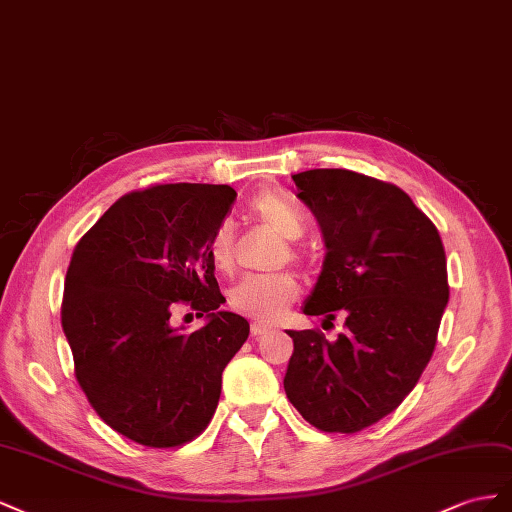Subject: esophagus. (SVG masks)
Segmentation results:
<instances>
[{
  "instance_id": "1",
  "label": "esophagus",
  "mask_w": 512,
  "mask_h": 512,
  "mask_svg": "<svg viewBox=\"0 0 512 512\" xmlns=\"http://www.w3.org/2000/svg\"><path fill=\"white\" fill-rule=\"evenodd\" d=\"M270 328L266 324H259V321H255V324H251V334L257 339V337H264V334H268Z\"/></svg>"
}]
</instances>
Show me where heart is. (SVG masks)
I'll return each mask as SVG.
<instances>
[{"mask_svg": "<svg viewBox=\"0 0 512 512\" xmlns=\"http://www.w3.org/2000/svg\"><path fill=\"white\" fill-rule=\"evenodd\" d=\"M248 212L255 221L264 223L285 238V251H281L279 261L287 257L291 261L300 259L298 246L291 242L302 236L304 214L294 201L283 197L281 193L266 191L259 193ZM233 248H236V233L229 223H221L208 240V259L216 272H229L233 268ZM300 281L294 272L281 270L272 274H251L231 287L229 306L238 315H244L255 321H279L291 304L300 296Z\"/></svg>", "mask_w": 512, "mask_h": 512, "instance_id": "b5f03b06", "label": "heart"}]
</instances>
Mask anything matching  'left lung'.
<instances>
[{"label": "left lung", "mask_w": 512, "mask_h": 512, "mask_svg": "<svg viewBox=\"0 0 512 512\" xmlns=\"http://www.w3.org/2000/svg\"><path fill=\"white\" fill-rule=\"evenodd\" d=\"M324 233L306 315L345 313V332L289 330L287 399L326 433L375 425L414 390L448 302L446 253L431 218L399 186L347 169L291 175Z\"/></svg>", "instance_id": "1"}]
</instances>
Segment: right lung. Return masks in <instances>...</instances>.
Instances as JSON below:
<instances>
[{"mask_svg":"<svg viewBox=\"0 0 512 512\" xmlns=\"http://www.w3.org/2000/svg\"><path fill=\"white\" fill-rule=\"evenodd\" d=\"M227 184H156L120 197L77 242L66 272L62 328L75 377L107 425L150 448H175L210 425L223 371L248 339L225 302L208 240L231 212ZM208 314L182 335L178 305Z\"/></svg>","mask_w":512,"mask_h":512,"instance_id":"right-lung-1","label":"right lung"}]
</instances>
